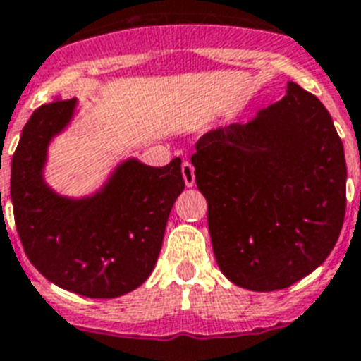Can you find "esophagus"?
Wrapping results in <instances>:
<instances>
[{"instance_id":"34e87169","label":"esophagus","mask_w":361,"mask_h":361,"mask_svg":"<svg viewBox=\"0 0 361 361\" xmlns=\"http://www.w3.org/2000/svg\"><path fill=\"white\" fill-rule=\"evenodd\" d=\"M180 171H183V178L184 183H186V186L192 188L193 184H195V168L192 166V162L184 160L183 166H180Z\"/></svg>"}]
</instances>
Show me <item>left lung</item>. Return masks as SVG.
<instances>
[{
    "instance_id": "1",
    "label": "left lung",
    "mask_w": 361,
    "mask_h": 361,
    "mask_svg": "<svg viewBox=\"0 0 361 361\" xmlns=\"http://www.w3.org/2000/svg\"><path fill=\"white\" fill-rule=\"evenodd\" d=\"M192 164L208 202L217 266L251 291L284 290L334 249L347 164L329 110L290 82L249 123L202 134Z\"/></svg>"
}]
</instances>
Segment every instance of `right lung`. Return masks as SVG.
Segmentation results:
<instances>
[{
  "instance_id": "add662e5",
  "label": "right lung",
  "mask_w": 361,
  "mask_h": 361,
  "mask_svg": "<svg viewBox=\"0 0 361 361\" xmlns=\"http://www.w3.org/2000/svg\"><path fill=\"white\" fill-rule=\"evenodd\" d=\"M73 106L75 99L46 103L23 127L11 169L14 223L27 258L47 281L112 299L144 284L159 260L169 212L184 190L180 159L162 168L127 160L94 197H61L46 186L42 168Z\"/></svg>"
}]
</instances>
